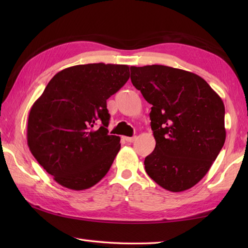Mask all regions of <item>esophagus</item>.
I'll return each instance as SVG.
<instances>
[{
    "label": "esophagus",
    "mask_w": 248,
    "mask_h": 248,
    "mask_svg": "<svg viewBox=\"0 0 248 248\" xmlns=\"http://www.w3.org/2000/svg\"><path fill=\"white\" fill-rule=\"evenodd\" d=\"M124 139L125 141H128V143H133V141L136 140L135 136H133V138H127V136H125V138H124Z\"/></svg>",
    "instance_id": "34e87169"
}]
</instances>
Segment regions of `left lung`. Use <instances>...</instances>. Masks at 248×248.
<instances>
[{"label": "left lung", "mask_w": 248, "mask_h": 248, "mask_svg": "<svg viewBox=\"0 0 248 248\" xmlns=\"http://www.w3.org/2000/svg\"><path fill=\"white\" fill-rule=\"evenodd\" d=\"M131 82L152 105L155 148L145 159L146 172L167 191L193 187L224 146L223 100L202 78L172 67L132 66Z\"/></svg>", "instance_id": "8db88e82"}]
</instances>
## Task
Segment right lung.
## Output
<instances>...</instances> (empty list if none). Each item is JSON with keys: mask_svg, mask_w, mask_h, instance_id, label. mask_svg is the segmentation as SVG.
<instances>
[{"mask_svg": "<svg viewBox=\"0 0 248 248\" xmlns=\"http://www.w3.org/2000/svg\"><path fill=\"white\" fill-rule=\"evenodd\" d=\"M129 77L127 65L98 62L66 68L51 78L31 108L29 148L62 186L83 191L109 170L120 138L108 134L107 100Z\"/></svg>", "mask_w": 248, "mask_h": 248, "instance_id": "1", "label": "right lung"}]
</instances>
